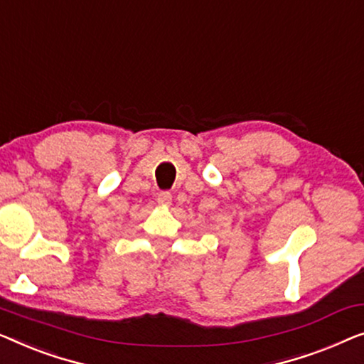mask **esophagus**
Segmentation results:
<instances>
[{"label": "esophagus", "instance_id": "esophagus-1", "mask_svg": "<svg viewBox=\"0 0 364 364\" xmlns=\"http://www.w3.org/2000/svg\"><path fill=\"white\" fill-rule=\"evenodd\" d=\"M156 201H158V204H160V206L168 208L171 204V194L168 191H161L160 194H158Z\"/></svg>", "mask_w": 364, "mask_h": 364}]
</instances>
